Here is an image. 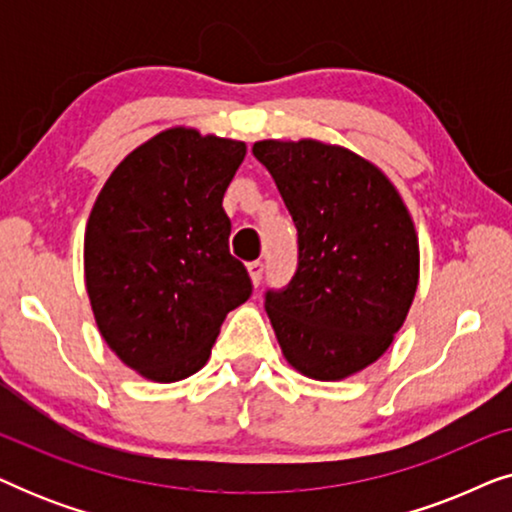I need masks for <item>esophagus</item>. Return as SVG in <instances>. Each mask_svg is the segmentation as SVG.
Returning <instances> with one entry per match:
<instances>
[{"instance_id": "34e87169", "label": "esophagus", "mask_w": 512, "mask_h": 512, "mask_svg": "<svg viewBox=\"0 0 512 512\" xmlns=\"http://www.w3.org/2000/svg\"><path fill=\"white\" fill-rule=\"evenodd\" d=\"M263 270H265V268H263L261 261H251V263L247 265V272H249V277H251V284H254V286L261 284Z\"/></svg>"}]
</instances>
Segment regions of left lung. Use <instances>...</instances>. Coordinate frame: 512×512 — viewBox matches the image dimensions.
Instances as JSON below:
<instances>
[{
	"label": "left lung",
	"instance_id": "left-lung-1",
	"mask_svg": "<svg viewBox=\"0 0 512 512\" xmlns=\"http://www.w3.org/2000/svg\"><path fill=\"white\" fill-rule=\"evenodd\" d=\"M298 228V270L265 312L300 375L338 382L387 352L419 284V240L401 193L375 163L319 139H261Z\"/></svg>",
	"mask_w": 512,
	"mask_h": 512
}]
</instances>
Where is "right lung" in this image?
Instances as JSON below:
<instances>
[{
    "mask_svg": "<svg viewBox=\"0 0 512 512\" xmlns=\"http://www.w3.org/2000/svg\"><path fill=\"white\" fill-rule=\"evenodd\" d=\"M244 156V142L177 125L130 151L97 195L83 237L90 307L111 352L146 380L198 373L251 296L223 209Z\"/></svg>",
    "mask_w": 512,
    "mask_h": 512,
    "instance_id": "obj_1",
    "label": "right lung"
}]
</instances>
